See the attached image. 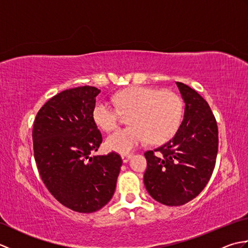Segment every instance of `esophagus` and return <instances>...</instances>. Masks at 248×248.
<instances>
[{
    "label": "esophagus",
    "mask_w": 248,
    "mask_h": 248,
    "mask_svg": "<svg viewBox=\"0 0 248 248\" xmlns=\"http://www.w3.org/2000/svg\"><path fill=\"white\" fill-rule=\"evenodd\" d=\"M132 156H133V155H131V154H124V155H121V159H123L124 163H127Z\"/></svg>",
    "instance_id": "obj_1"
}]
</instances>
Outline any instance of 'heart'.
Returning a JSON list of instances; mask_svg holds the SVG:
<instances>
[{
    "label": "heart",
    "mask_w": 248,
    "mask_h": 248,
    "mask_svg": "<svg viewBox=\"0 0 248 248\" xmlns=\"http://www.w3.org/2000/svg\"><path fill=\"white\" fill-rule=\"evenodd\" d=\"M114 102L121 112H131L130 127L115 131L105 140L109 150L120 154H128L147 139L152 144L165 143L181 124L183 104L170 91L134 86L116 93ZM93 119L102 130L110 131L118 124V110L109 102L100 101L93 109Z\"/></svg>",
    "instance_id": "heart-1"
}]
</instances>
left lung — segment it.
I'll return each instance as SVG.
<instances>
[{
  "mask_svg": "<svg viewBox=\"0 0 248 248\" xmlns=\"http://www.w3.org/2000/svg\"><path fill=\"white\" fill-rule=\"evenodd\" d=\"M176 84L186 103L180 127L167 143L145 152L146 189L165 205L184 204L202 191L218 149L217 124L208 102L186 84Z\"/></svg>",
  "mask_w": 248,
  "mask_h": 248,
  "instance_id": "1",
  "label": "left lung"
}]
</instances>
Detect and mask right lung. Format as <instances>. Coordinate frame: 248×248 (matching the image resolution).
Listing matches in <instances>:
<instances>
[{"mask_svg": "<svg viewBox=\"0 0 248 248\" xmlns=\"http://www.w3.org/2000/svg\"><path fill=\"white\" fill-rule=\"evenodd\" d=\"M100 89L80 86L57 93L37 114L34 156L40 177L56 200L92 213L112 199L123 160L116 152L91 155L102 143L93 119Z\"/></svg>", "mask_w": 248, "mask_h": 248, "instance_id": "add662e5", "label": "right lung"}]
</instances>
